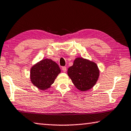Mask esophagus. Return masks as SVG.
Returning a JSON list of instances; mask_svg holds the SVG:
<instances>
[{
    "label": "esophagus",
    "mask_w": 131,
    "mask_h": 131,
    "mask_svg": "<svg viewBox=\"0 0 131 131\" xmlns=\"http://www.w3.org/2000/svg\"><path fill=\"white\" fill-rule=\"evenodd\" d=\"M62 70H63V72H66L67 69H66V67H65V66H63V67H62Z\"/></svg>",
    "instance_id": "esophagus-1"
}]
</instances>
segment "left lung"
<instances>
[{
    "instance_id": "obj_1",
    "label": "left lung",
    "mask_w": 131,
    "mask_h": 131,
    "mask_svg": "<svg viewBox=\"0 0 131 131\" xmlns=\"http://www.w3.org/2000/svg\"><path fill=\"white\" fill-rule=\"evenodd\" d=\"M68 74L77 89L86 91L96 83L99 76V70L93 62L78 58L74 61L73 65L69 68Z\"/></svg>"
}]
</instances>
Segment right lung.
<instances>
[{
	"label": "right lung",
	"instance_id": "obj_1",
	"mask_svg": "<svg viewBox=\"0 0 131 131\" xmlns=\"http://www.w3.org/2000/svg\"><path fill=\"white\" fill-rule=\"evenodd\" d=\"M61 69L56 62L51 59L41 61L31 69V80L34 86L41 90H45L54 82Z\"/></svg>",
	"mask_w": 131,
	"mask_h": 131
}]
</instances>
